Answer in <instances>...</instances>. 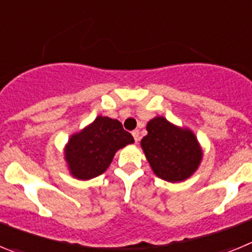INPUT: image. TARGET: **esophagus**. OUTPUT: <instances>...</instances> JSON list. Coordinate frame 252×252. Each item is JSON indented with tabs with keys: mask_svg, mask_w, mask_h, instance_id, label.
<instances>
[{
	"mask_svg": "<svg viewBox=\"0 0 252 252\" xmlns=\"http://www.w3.org/2000/svg\"><path fill=\"white\" fill-rule=\"evenodd\" d=\"M132 136H133V139H135V141H139V139H140V132H139V130H133L132 131Z\"/></svg>",
	"mask_w": 252,
	"mask_h": 252,
	"instance_id": "obj_1",
	"label": "esophagus"
}]
</instances>
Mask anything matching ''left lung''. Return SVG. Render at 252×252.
I'll list each match as a JSON object with an SVG mask.
<instances>
[{
    "label": "left lung",
    "instance_id": "1",
    "mask_svg": "<svg viewBox=\"0 0 252 252\" xmlns=\"http://www.w3.org/2000/svg\"><path fill=\"white\" fill-rule=\"evenodd\" d=\"M146 130L141 148L157 177L177 183L197 170L203 153L189 128L178 127L164 117H155L148 122Z\"/></svg>",
    "mask_w": 252,
    "mask_h": 252
}]
</instances>
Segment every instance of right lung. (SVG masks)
Masks as SVG:
<instances>
[{
  "instance_id": "right-lung-1",
  "label": "right lung",
  "mask_w": 252,
  "mask_h": 252,
  "mask_svg": "<svg viewBox=\"0 0 252 252\" xmlns=\"http://www.w3.org/2000/svg\"><path fill=\"white\" fill-rule=\"evenodd\" d=\"M132 142V135L124 130L119 120L98 116L92 124L70 136L64 157L73 177L88 180L104 173L116 151Z\"/></svg>"
}]
</instances>
